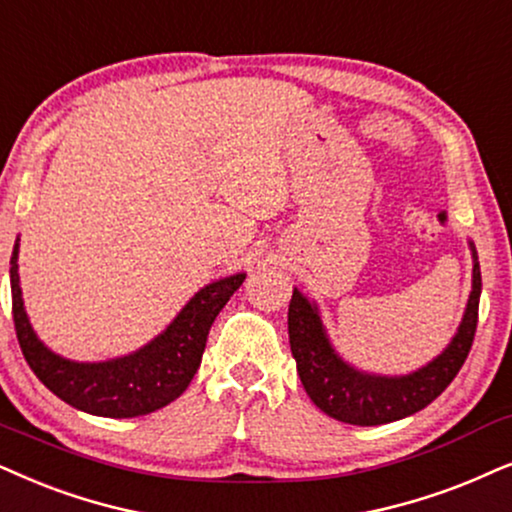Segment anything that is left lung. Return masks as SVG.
Here are the masks:
<instances>
[{"label": "left lung", "instance_id": "8db88e82", "mask_svg": "<svg viewBox=\"0 0 512 512\" xmlns=\"http://www.w3.org/2000/svg\"><path fill=\"white\" fill-rule=\"evenodd\" d=\"M468 244L473 254V289L463 320L447 348L426 367L411 374H371L345 362L324 329L317 303L294 289L289 303L291 355L296 360L305 393L324 414L350 426H381L428 407L454 381L473 345L482 294L480 261H477L475 244Z\"/></svg>", "mask_w": 512, "mask_h": 512}]
</instances>
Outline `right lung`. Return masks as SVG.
Wrapping results in <instances>:
<instances>
[{"mask_svg": "<svg viewBox=\"0 0 512 512\" xmlns=\"http://www.w3.org/2000/svg\"><path fill=\"white\" fill-rule=\"evenodd\" d=\"M18 242L21 237L13 244L9 275L13 324L25 360L53 395L94 416H145L183 395L202 362L211 324L247 277V272H235L199 289L162 334L134 353L105 362H75L46 348L32 329L18 275Z\"/></svg>", "mask_w": 512, "mask_h": 512, "instance_id": "add662e5", "label": "right lung"}]
</instances>
